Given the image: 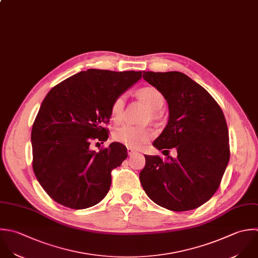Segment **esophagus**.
Segmentation results:
<instances>
[{"mask_svg": "<svg viewBox=\"0 0 258 258\" xmlns=\"http://www.w3.org/2000/svg\"><path fill=\"white\" fill-rule=\"evenodd\" d=\"M137 152L135 151V150H133V149H131V148H127V154H128V156H132V155H134V154H136Z\"/></svg>", "mask_w": 258, "mask_h": 258, "instance_id": "34e87169", "label": "esophagus"}]
</instances>
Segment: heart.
I'll use <instances>...</instances> for the list:
<instances>
[{
    "instance_id": "b5f03b06",
    "label": "heart",
    "mask_w": 258,
    "mask_h": 258,
    "mask_svg": "<svg viewBox=\"0 0 258 258\" xmlns=\"http://www.w3.org/2000/svg\"><path fill=\"white\" fill-rule=\"evenodd\" d=\"M138 95L152 111H159L165 104L164 95L154 86H145L140 88L138 90ZM124 104L125 97L123 95H120L113 100L110 107V116L113 121L119 122L122 119ZM154 137L155 132L146 126H134L125 124L113 132L114 141L131 149L143 148Z\"/></svg>"
}]
</instances>
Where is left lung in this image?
I'll return each mask as SVG.
<instances>
[{"mask_svg": "<svg viewBox=\"0 0 258 258\" xmlns=\"http://www.w3.org/2000/svg\"><path fill=\"white\" fill-rule=\"evenodd\" d=\"M144 79L167 100L169 119L153 146L165 159L148 156L140 173L148 197L182 212L200 207L217 191L229 162V136L222 109L211 94L178 71H144ZM176 147L178 156H168Z\"/></svg>", "mask_w": 258, "mask_h": 258, "instance_id": "8db88e82", "label": "left lung"}]
</instances>
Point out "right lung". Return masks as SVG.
Wrapping results in <instances>:
<instances>
[{"label": "right lung", "instance_id": "add662e5", "mask_svg": "<svg viewBox=\"0 0 258 258\" xmlns=\"http://www.w3.org/2000/svg\"><path fill=\"white\" fill-rule=\"evenodd\" d=\"M142 71L87 69L54 86L32 126L33 171L45 192L71 209L99 203L111 184V171L127 158L113 142L99 152L90 142H105L113 100L137 83Z\"/></svg>", "mask_w": 258, "mask_h": 258}]
</instances>
